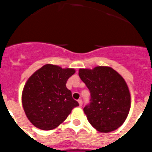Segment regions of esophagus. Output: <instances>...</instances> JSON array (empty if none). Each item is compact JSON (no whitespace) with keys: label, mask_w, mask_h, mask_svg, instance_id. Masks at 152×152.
<instances>
[{"label":"esophagus","mask_w":152,"mask_h":152,"mask_svg":"<svg viewBox=\"0 0 152 152\" xmlns=\"http://www.w3.org/2000/svg\"><path fill=\"white\" fill-rule=\"evenodd\" d=\"M78 102H79V106L82 107V105H83V101H82L81 99H79V100H78Z\"/></svg>","instance_id":"1"}]
</instances>
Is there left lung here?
I'll list each match as a JSON object with an SVG mask.
<instances>
[{"instance_id": "1", "label": "left lung", "mask_w": 152, "mask_h": 152, "mask_svg": "<svg viewBox=\"0 0 152 152\" xmlns=\"http://www.w3.org/2000/svg\"><path fill=\"white\" fill-rule=\"evenodd\" d=\"M79 76L91 93V102L83 109L90 124L104 133L118 129L131 106L130 93L124 78L106 66L79 69Z\"/></svg>"}]
</instances>
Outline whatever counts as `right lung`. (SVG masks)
Returning <instances> with one entry per match:
<instances>
[{"label": "right lung", "mask_w": 152, "mask_h": 152, "mask_svg": "<svg viewBox=\"0 0 152 152\" xmlns=\"http://www.w3.org/2000/svg\"><path fill=\"white\" fill-rule=\"evenodd\" d=\"M75 73L73 68L45 64L28 78L22 93V104L27 118L35 127L55 129L79 106L66 86Z\"/></svg>", "instance_id": "add662e5"}]
</instances>
